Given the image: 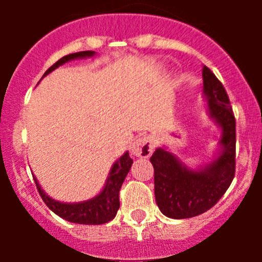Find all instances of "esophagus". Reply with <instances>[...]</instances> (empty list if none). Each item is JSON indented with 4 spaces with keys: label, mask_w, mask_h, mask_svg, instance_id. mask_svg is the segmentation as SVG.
<instances>
[{
    "label": "esophagus",
    "mask_w": 262,
    "mask_h": 262,
    "mask_svg": "<svg viewBox=\"0 0 262 262\" xmlns=\"http://www.w3.org/2000/svg\"><path fill=\"white\" fill-rule=\"evenodd\" d=\"M155 149V142L154 139L149 135L139 136L138 139H135L131 145V152L133 155L138 157H142V159H147L152 155Z\"/></svg>",
    "instance_id": "obj_1"
}]
</instances>
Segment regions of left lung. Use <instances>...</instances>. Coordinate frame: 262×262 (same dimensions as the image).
Listing matches in <instances>:
<instances>
[{"mask_svg": "<svg viewBox=\"0 0 262 262\" xmlns=\"http://www.w3.org/2000/svg\"><path fill=\"white\" fill-rule=\"evenodd\" d=\"M203 97L210 118L222 129L219 154L210 164L191 169L165 148L151 157L155 198L160 211L172 219L203 214L221 200L235 177L236 120L222 82L207 67L202 69Z\"/></svg>", "mask_w": 262, "mask_h": 262, "instance_id": "1", "label": "left lung"}]
</instances>
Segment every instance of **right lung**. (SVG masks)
<instances>
[{"label":"right lung","instance_id":"right-lung-1","mask_svg":"<svg viewBox=\"0 0 262 262\" xmlns=\"http://www.w3.org/2000/svg\"><path fill=\"white\" fill-rule=\"evenodd\" d=\"M94 55H96L94 51H82V52L67 55V56L61 57L59 61L55 62L48 71H46L45 76H47L48 73L59 68L62 64L71 61V60L92 57ZM131 165H133V159L129 157L128 152H126L123 156H120L115 161L114 165L111 166L102 191L94 198H92V200L84 201V202L64 203L52 200L41 189L35 176H34V180H35L36 189H38L43 202L48 206V209L51 211L59 215L60 217L72 222V223L78 224H105L107 222L113 221L115 215H117L118 209H119V190L122 187V184H123L124 178L128 174Z\"/></svg>","mask_w":262,"mask_h":262}]
</instances>
